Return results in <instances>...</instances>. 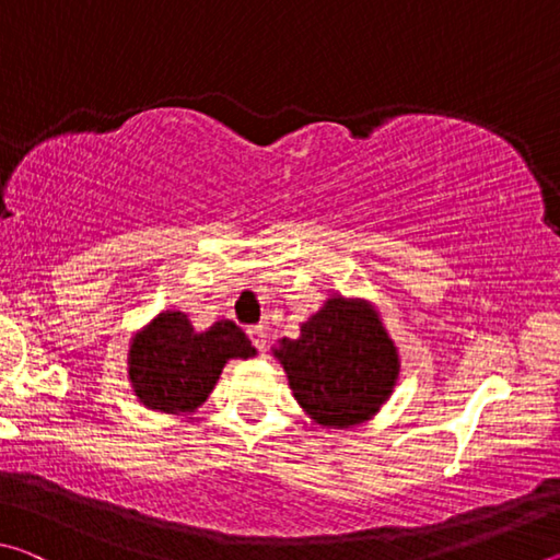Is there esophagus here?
<instances>
[{"mask_svg": "<svg viewBox=\"0 0 560 560\" xmlns=\"http://www.w3.org/2000/svg\"><path fill=\"white\" fill-rule=\"evenodd\" d=\"M246 334H249V338H252V343L254 346H257L259 350H264V348H267V328H264V326H252L249 330H246Z\"/></svg>", "mask_w": 560, "mask_h": 560, "instance_id": "esophagus-1", "label": "esophagus"}]
</instances>
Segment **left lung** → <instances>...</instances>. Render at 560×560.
Segmentation results:
<instances>
[{
  "mask_svg": "<svg viewBox=\"0 0 560 560\" xmlns=\"http://www.w3.org/2000/svg\"><path fill=\"white\" fill-rule=\"evenodd\" d=\"M273 358L296 402L330 430L371 420L400 375V355L373 303L340 293L303 320L299 338H281Z\"/></svg>",
  "mask_w": 560,
  "mask_h": 560,
  "instance_id": "obj_1",
  "label": "left lung"
}]
</instances>
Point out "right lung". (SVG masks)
Returning <instances> with one entry per match:
<instances>
[{
	"label": "right lung",
	"instance_id": "1",
	"mask_svg": "<svg viewBox=\"0 0 560 560\" xmlns=\"http://www.w3.org/2000/svg\"><path fill=\"white\" fill-rule=\"evenodd\" d=\"M252 355L257 348L232 320L195 330L183 311H163L132 336L128 377L148 410L195 412L214 390L226 360Z\"/></svg>",
	"mask_w": 560,
	"mask_h": 560
}]
</instances>
